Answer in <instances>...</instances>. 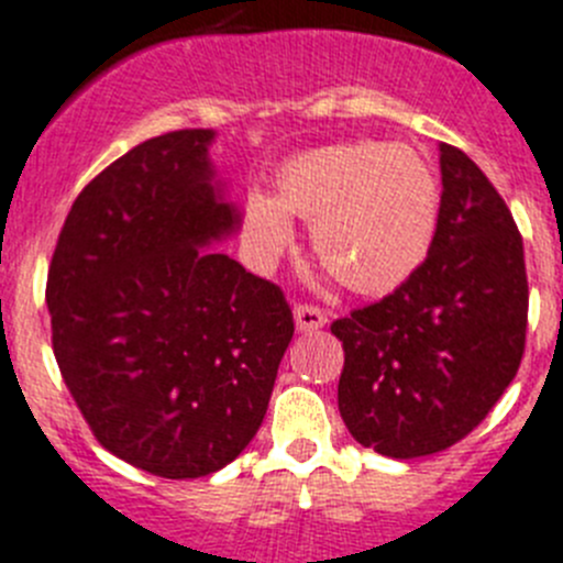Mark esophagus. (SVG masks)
<instances>
[{"label": "esophagus", "instance_id": "obj_1", "mask_svg": "<svg viewBox=\"0 0 563 563\" xmlns=\"http://www.w3.org/2000/svg\"><path fill=\"white\" fill-rule=\"evenodd\" d=\"M294 322H297V331L300 333H311V331H319V328L325 325L328 322V317H325V311H322V308H317V306H294Z\"/></svg>", "mask_w": 563, "mask_h": 563}]
</instances>
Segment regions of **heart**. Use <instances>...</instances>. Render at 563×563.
<instances>
[{
  "label": "heart",
  "mask_w": 563,
  "mask_h": 563,
  "mask_svg": "<svg viewBox=\"0 0 563 563\" xmlns=\"http://www.w3.org/2000/svg\"><path fill=\"white\" fill-rule=\"evenodd\" d=\"M288 216L311 221L313 252L342 286L387 294L407 283L432 250L440 181L409 145H319L283 162L275 196H246L244 238L255 257L272 261L291 244Z\"/></svg>",
  "instance_id": "heart-1"
}]
</instances>
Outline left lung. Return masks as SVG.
<instances>
[{
    "mask_svg": "<svg viewBox=\"0 0 563 563\" xmlns=\"http://www.w3.org/2000/svg\"><path fill=\"white\" fill-rule=\"evenodd\" d=\"M440 221L427 261L389 297L336 319L339 412L384 457L443 452L503 398L525 353V246L503 196L440 143Z\"/></svg>",
    "mask_w": 563,
    "mask_h": 563,
    "instance_id": "left-lung-1",
    "label": "left lung"
}]
</instances>
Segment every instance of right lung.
I'll use <instances>...</instances> for the list:
<instances>
[{
	"instance_id": "add662e5",
	"label": "right lung",
	"mask_w": 563,
	"mask_h": 563,
	"mask_svg": "<svg viewBox=\"0 0 563 563\" xmlns=\"http://www.w3.org/2000/svg\"><path fill=\"white\" fill-rule=\"evenodd\" d=\"M212 129L145 140L80 190L47 275L53 353L98 443L196 479L244 452L294 319L275 283L205 250L241 224Z\"/></svg>"
}]
</instances>
